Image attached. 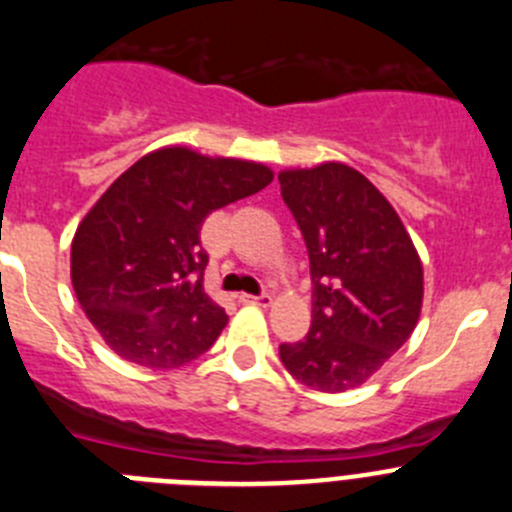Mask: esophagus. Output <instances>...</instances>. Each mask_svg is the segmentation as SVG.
Masks as SVG:
<instances>
[{
	"label": "esophagus",
	"mask_w": 512,
	"mask_h": 512,
	"mask_svg": "<svg viewBox=\"0 0 512 512\" xmlns=\"http://www.w3.org/2000/svg\"><path fill=\"white\" fill-rule=\"evenodd\" d=\"M239 301L247 303V306L267 308L270 303H273V296H270V293H262V296H250V293H242V296H239Z\"/></svg>",
	"instance_id": "esophagus-1"
}]
</instances>
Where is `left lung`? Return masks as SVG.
Listing matches in <instances>:
<instances>
[{"label": "left lung", "instance_id": "1", "mask_svg": "<svg viewBox=\"0 0 512 512\" xmlns=\"http://www.w3.org/2000/svg\"><path fill=\"white\" fill-rule=\"evenodd\" d=\"M280 193L308 247L311 329L280 344L285 370L306 388L365 385L413 334L423 306V265L390 201L344 163L288 168Z\"/></svg>", "mask_w": 512, "mask_h": 512}]
</instances>
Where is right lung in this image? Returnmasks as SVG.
<instances>
[{
    "mask_svg": "<svg viewBox=\"0 0 512 512\" xmlns=\"http://www.w3.org/2000/svg\"><path fill=\"white\" fill-rule=\"evenodd\" d=\"M270 181L262 163L168 145L101 193L73 234L71 283L114 354L176 370L219 339L229 319L204 290L201 224Z\"/></svg>",
    "mask_w": 512,
    "mask_h": 512,
    "instance_id": "add662e5",
    "label": "right lung"
}]
</instances>
